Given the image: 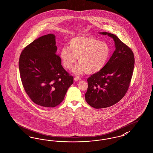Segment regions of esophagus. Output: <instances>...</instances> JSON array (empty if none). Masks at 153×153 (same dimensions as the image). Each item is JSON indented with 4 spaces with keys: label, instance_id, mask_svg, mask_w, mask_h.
<instances>
[{
    "label": "esophagus",
    "instance_id": "1",
    "mask_svg": "<svg viewBox=\"0 0 153 153\" xmlns=\"http://www.w3.org/2000/svg\"><path fill=\"white\" fill-rule=\"evenodd\" d=\"M74 80L75 81H79V80H81V77H80V76H76L75 77H74Z\"/></svg>",
    "mask_w": 153,
    "mask_h": 153
}]
</instances>
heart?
I'll return each mask as SVG.
<instances>
[{
    "mask_svg": "<svg viewBox=\"0 0 153 153\" xmlns=\"http://www.w3.org/2000/svg\"><path fill=\"white\" fill-rule=\"evenodd\" d=\"M110 54L111 49L106 42L90 36L74 37L69 42V47H63L60 50L62 62L67 69H72L79 56V63L73 69L77 74L100 72L108 62Z\"/></svg>",
    "mask_w": 153,
    "mask_h": 153,
    "instance_id": "b5f03b06",
    "label": "heart"
}]
</instances>
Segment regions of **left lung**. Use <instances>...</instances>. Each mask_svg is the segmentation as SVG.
I'll return each instance as SVG.
<instances>
[{"instance_id":"8db88e82","label":"left lung","mask_w":153,"mask_h":153,"mask_svg":"<svg viewBox=\"0 0 153 153\" xmlns=\"http://www.w3.org/2000/svg\"><path fill=\"white\" fill-rule=\"evenodd\" d=\"M100 33L114 39L116 50L102 70L87 79L88 87L85 98L89 105L95 108L111 106L125 96L135 65L134 54L130 47L115 35Z\"/></svg>"}]
</instances>
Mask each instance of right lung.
I'll list each match as a JSON object with an SVG mask.
<instances>
[{
    "label": "right lung",
    "mask_w": 153,
    "mask_h": 153,
    "mask_svg": "<svg viewBox=\"0 0 153 153\" xmlns=\"http://www.w3.org/2000/svg\"><path fill=\"white\" fill-rule=\"evenodd\" d=\"M56 50L55 37L48 34L26 46L19 59L26 93L32 102L45 108L58 106L73 83V77L63 69Z\"/></svg>",
    "instance_id": "right-lung-1"
}]
</instances>
